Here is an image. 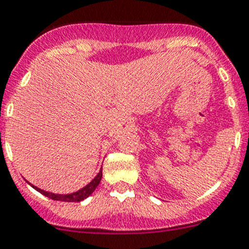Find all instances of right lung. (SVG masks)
<instances>
[{"mask_svg":"<svg viewBox=\"0 0 249 249\" xmlns=\"http://www.w3.org/2000/svg\"><path fill=\"white\" fill-rule=\"evenodd\" d=\"M101 178H102V170L100 171L99 175H97V176H96L95 178L89 183V185L85 186L83 189L78 190L77 192L68 194V195H55V194H52V192H47V191H44V190L37 189V187H35V186H33V187H34L36 191H39L40 194H43L44 196H47V197H49V199L52 200H58V201H67V202H78L85 200L86 197H89V196L95 191L96 187L99 186Z\"/></svg>","mask_w":249,"mask_h":249,"instance_id":"obj_1","label":"right lung"}]
</instances>
